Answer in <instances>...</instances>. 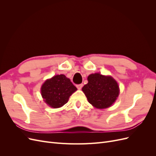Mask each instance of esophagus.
<instances>
[{
  "mask_svg": "<svg viewBox=\"0 0 156 156\" xmlns=\"http://www.w3.org/2000/svg\"><path fill=\"white\" fill-rule=\"evenodd\" d=\"M76 87H77V88L78 89H81V88L83 87V84H77Z\"/></svg>",
  "mask_w": 156,
  "mask_h": 156,
  "instance_id": "esophagus-1",
  "label": "esophagus"
}]
</instances>
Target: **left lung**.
Masks as SVG:
<instances>
[{
	"instance_id": "8db88e82",
	"label": "left lung",
	"mask_w": 156,
	"mask_h": 156,
	"mask_svg": "<svg viewBox=\"0 0 156 156\" xmlns=\"http://www.w3.org/2000/svg\"><path fill=\"white\" fill-rule=\"evenodd\" d=\"M88 83L82 90L88 102L98 108L109 107L119 94V87L115 80L110 76L100 73L90 75Z\"/></svg>"
}]
</instances>
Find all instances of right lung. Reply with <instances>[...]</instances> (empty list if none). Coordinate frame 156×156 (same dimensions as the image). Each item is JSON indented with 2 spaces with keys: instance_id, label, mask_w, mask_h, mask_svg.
Instances as JSON below:
<instances>
[{
  "instance_id": "obj_1",
  "label": "right lung",
  "mask_w": 156,
  "mask_h": 156,
  "mask_svg": "<svg viewBox=\"0 0 156 156\" xmlns=\"http://www.w3.org/2000/svg\"><path fill=\"white\" fill-rule=\"evenodd\" d=\"M77 90L73 83L64 75H55L47 80L41 88L44 101L53 108H58L65 105L69 96Z\"/></svg>"
}]
</instances>
